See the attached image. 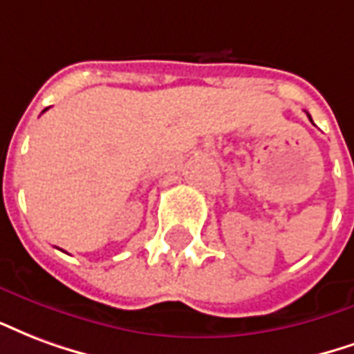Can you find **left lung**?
Masks as SVG:
<instances>
[{
	"label": "left lung",
	"instance_id": "8db88e82",
	"mask_svg": "<svg viewBox=\"0 0 354 354\" xmlns=\"http://www.w3.org/2000/svg\"><path fill=\"white\" fill-rule=\"evenodd\" d=\"M308 117H309V115H308ZM309 120H311V117H309Z\"/></svg>",
	"mask_w": 354,
	"mask_h": 354
}]
</instances>
